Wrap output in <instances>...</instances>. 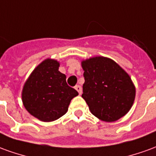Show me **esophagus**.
<instances>
[{
  "label": "esophagus",
  "mask_w": 156,
  "mask_h": 156,
  "mask_svg": "<svg viewBox=\"0 0 156 156\" xmlns=\"http://www.w3.org/2000/svg\"><path fill=\"white\" fill-rule=\"evenodd\" d=\"M75 89H76V90L78 92V94H82V87L80 86V85H76V86H75Z\"/></svg>",
  "instance_id": "obj_1"
}]
</instances>
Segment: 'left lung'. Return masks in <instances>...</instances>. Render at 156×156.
<instances>
[{
    "label": "left lung",
    "mask_w": 156,
    "mask_h": 156,
    "mask_svg": "<svg viewBox=\"0 0 156 156\" xmlns=\"http://www.w3.org/2000/svg\"><path fill=\"white\" fill-rule=\"evenodd\" d=\"M84 83L82 97L93 115L114 122L129 111L135 88L124 69L111 59L96 57L82 62Z\"/></svg>",
    "instance_id": "1"
}]
</instances>
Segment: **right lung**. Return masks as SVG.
<instances>
[{
	"label": "right lung",
	"mask_w": 156,
	"mask_h": 156,
	"mask_svg": "<svg viewBox=\"0 0 156 156\" xmlns=\"http://www.w3.org/2000/svg\"><path fill=\"white\" fill-rule=\"evenodd\" d=\"M59 62L47 59L30 75L22 90L26 109L38 119L51 122L68 111L73 98L78 95L66 82V75L58 71Z\"/></svg>",
	"instance_id": "add662e5"
}]
</instances>
